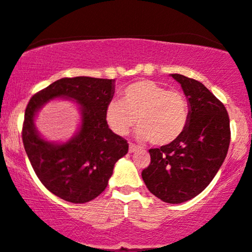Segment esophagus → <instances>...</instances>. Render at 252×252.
<instances>
[{
	"instance_id": "34e87169",
	"label": "esophagus",
	"mask_w": 252,
	"mask_h": 252,
	"mask_svg": "<svg viewBox=\"0 0 252 252\" xmlns=\"http://www.w3.org/2000/svg\"><path fill=\"white\" fill-rule=\"evenodd\" d=\"M138 150H139V148L135 144H130L129 145V152H130V154H133V152L138 151Z\"/></svg>"
}]
</instances>
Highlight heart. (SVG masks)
<instances>
[{
	"instance_id": "1",
	"label": "heart",
	"mask_w": 252,
	"mask_h": 252,
	"mask_svg": "<svg viewBox=\"0 0 252 252\" xmlns=\"http://www.w3.org/2000/svg\"><path fill=\"white\" fill-rule=\"evenodd\" d=\"M111 131L128 135L138 126L137 136L154 145L171 144L183 135L189 122V104L181 92L167 89L151 80H139L122 92L121 101H111L106 109Z\"/></svg>"
}]
</instances>
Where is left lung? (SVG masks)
<instances>
[{"mask_svg": "<svg viewBox=\"0 0 252 252\" xmlns=\"http://www.w3.org/2000/svg\"><path fill=\"white\" fill-rule=\"evenodd\" d=\"M171 76L189 101V126L173 143L149 150L151 163L142 178L161 201L181 203L201 193L223 164L230 124L223 103L205 85L181 74Z\"/></svg>", "mask_w": 252, "mask_h": 252, "instance_id": "8db88e82", "label": "left lung"}]
</instances>
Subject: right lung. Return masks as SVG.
I'll use <instances>...</instances> for the list:
<instances>
[{
    "mask_svg": "<svg viewBox=\"0 0 252 252\" xmlns=\"http://www.w3.org/2000/svg\"><path fill=\"white\" fill-rule=\"evenodd\" d=\"M114 93L113 79L75 76L55 81L29 101L22 131L25 152L41 184L65 201L85 203L100 195L114 165L128 154V143L106 121ZM58 98L73 100L81 111V126L66 142L47 141L34 123L37 111Z\"/></svg>",
    "mask_w": 252,
    "mask_h": 252,
    "instance_id": "1",
    "label": "right lung"
}]
</instances>
